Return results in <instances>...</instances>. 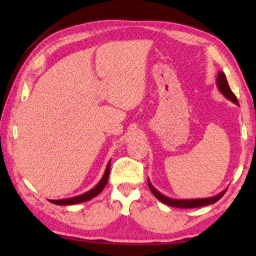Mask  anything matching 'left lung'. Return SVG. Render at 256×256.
I'll return each instance as SVG.
<instances>
[{
	"instance_id": "obj_1",
	"label": "left lung",
	"mask_w": 256,
	"mask_h": 256,
	"mask_svg": "<svg viewBox=\"0 0 256 256\" xmlns=\"http://www.w3.org/2000/svg\"><path fill=\"white\" fill-rule=\"evenodd\" d=\"M216 86H218L219 92H222L224 97L229 100L235 102L236 105H238V100L235 94L229 88V84L227 82V78L224 76V73L219 71L218 76H216ZM148 185L151 192H152L154 196L158 198L160 202L164 203V204L174 206V208H182V209H190V208H198V206H209V204H214L218 200H220L224 196V194L226 193V190H222V193H219L218 196H212V198H192V200H177V198H170L167 196H164V194H162L160 192H158L156 190L152 184L150 183V180H148Z\"/></svg>"
}]
</instances>
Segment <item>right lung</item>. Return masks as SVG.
<instances>
[{
    "mask_svg": "<svg viewBox=\"0 0 256 256\" xmlns=\"http://www.w3.org/2000/svg\"><path fill=\"white\" fill-rule=\"evenodd\" d=\"M110 160L107 164L106 170H105V172H104V176L102 177L100 182H99V183L94 186V188L88 190V192H86L84 194H81V196H78L74 198H62V200H50V202L54 203V204H58V206H68V204H76V203H82V202L92 200V198L98 196V194L100 193L104 188H105V186L108 182V177H110Z\"/></svg>",
    "mask_w": 256,
    "mask_h": 256,
    "instance_id": "obj_1",
    "label": "right lung"
}]
</instances>
